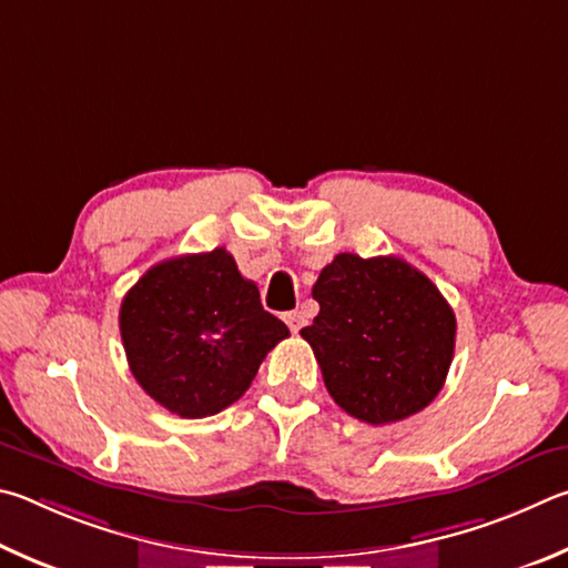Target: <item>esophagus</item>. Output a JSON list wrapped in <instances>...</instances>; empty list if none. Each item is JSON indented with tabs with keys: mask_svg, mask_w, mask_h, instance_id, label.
<instances>
[{
	"mask_svg": "<svg viewBox=\"0 0 568 568\" xmlns=\"http://www.w3.org/2000/svg\"><path fill=\"white\" fill-rule=\"evenodd\" d=\"M284 322H286V326H290V329H292V334H296V332L302 329L306 320H304V316H302L300 312H286V314H284Z\"/></svg>",
	"mask_w": 568,
	"mask_h": 568,
	"instance_id": "34e87169",
	"label": "esophagus"
}]
</instances>
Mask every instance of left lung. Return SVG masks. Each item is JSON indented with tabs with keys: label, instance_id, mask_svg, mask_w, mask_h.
Wrapping results in <instances>:
<instances>
[{
	"label": "left lung",
	"instance_id": "left-lung-1",
	"mask_svg": "<svg viewBox=\"0 0 568 568\" xmlns=\"http://www.w3.org/2000/svg\"><path fill=\"white\" fill-rule=\"evenodd\" d=\"M312 296L320 314L302 336L346 414L392 424L434 402L454 359L456 316L429 276L399 256L344 252Z\"/></svg>",
	"mask_w": 568,
	"mask_h": 568
}]
</instances>
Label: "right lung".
<instances>
[{
  "label": "right lung",
  "instance_id": "add662e5",
  "mask_svg": "<svg viewBox=\"0 0 568 568\" xmlns=\"http://www.w3.org/2000/svg\"><path fill=\"white\" fill-rule=\"evenodd\" d=\"M119 332L139 386L182 419L234 404L290 336L224 246L149 268L124 296Z\"/></svg>",
  "mask_w": 568,
  "mask_h": 568
}]
</instances>
